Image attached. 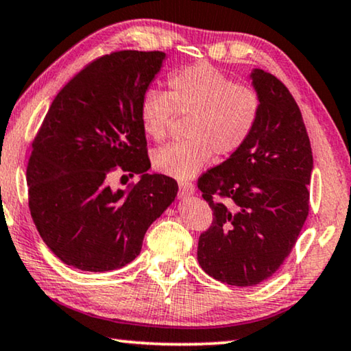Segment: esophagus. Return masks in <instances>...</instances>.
I'll list each match as a JSON object with an SVG mask.
<instances>
[{
  "label": "esophagus",
  "mask_w": 351,
  "mask_h": 351,
  "mask_svg": "<svg viewBox=\"0 0 351 351\" xmlns=\"http://www.w3.org/2000/svg\"><path fill=\"white\" fill-rule=\"evenodd\" d=\"M180 192L181 195L184 197H189L195 193V186L192 184V182H180Z\"/></svg>",
  "instance_id": "34e87169"
}]
</instances>
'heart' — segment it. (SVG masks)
I'll return each instance as SVG.
<instances>
[{
  "label": "heart",
  "mask_w": 351,
  "mask_h": 351,
  "mask_svg": "<svg viewBox=\"0 0 351 351\" xmlns=\"http://www.w3.org/2000/svg\"><path fill=\"white\" fill-rule=\"evenodd\" d=\"M167 93L148 90L140 101V121L149 138L160 142L175 114L191 117L187 140L153 154L154 169L176 180H191L216 153L221 158L243 148L260 114L258 93L239 85L216 67L200 62L171 72Z\"/></svg>",
  "instance_id": "b5f03b06"
}]
</instances>
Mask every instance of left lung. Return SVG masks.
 Listing matches in <instances>:
<instances>
[{"label": "left lung", "instance_id": "8db88e82", "mask_svg": "<svg viewBox=\"0 0 351 351\" xmlns=\"http://www.w3.org/2000/svg\"><path fill=\"white\" fill-rule=\"evenodd\" d=\"M260 96L255 129L241 149L198 180L213 209L197 260L214 279L250 287L273 276L309 214L313 158L300 107L274 75L249 74Z\"/></svg>", "mask_w": 351, "mask_h": 351}]
</instances>
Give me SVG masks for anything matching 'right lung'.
I'll use <instances>...</instances> for the list:
<instances>
[{
    "label": "right lung",
    "mask_w": 351,
    "mask_h": 351,
    "mask_svg": "<svg viewBox=\"0 0 351 351\" xmlns=\"http://www.w3.org/2000/svg\"><path fill=\"white\" fill-rule=\"evenodd\" d=\"M167 58L124 50L102 56L53 99L34 138L26 182L40 238L62 263L106 273L129 265L146 230L175 202L173 178L148 173L140 101ZM119 166L141 175L114 190Z\"/></svg>",
    "instance_id": "obj_1"
}]
</instances>
